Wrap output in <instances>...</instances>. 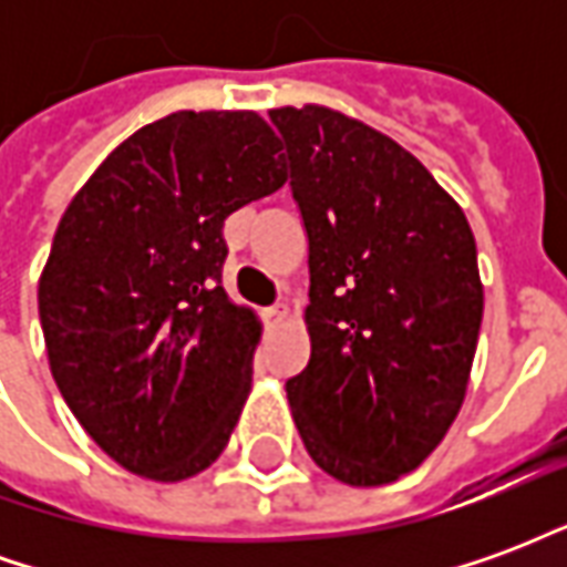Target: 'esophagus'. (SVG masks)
<instances>
[{
    "mask_svg": "<svg viewBox=\"0 0 567 567\" xmlns=\"http://www.w3.org/2000/svg\"><path fill=\"white\" fill-rule=\"evenodd\" d=\"M288 319V307H285V303H276V307H267L264 309V321H267V324H282V321Z\"/></svg>",
    "mask_w": 567,
    "mask_h": 567,
    "instance_id": "1",
    "label": "esophagus"
}]
</instances>
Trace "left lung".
Masks as SVG:
<instances>
[{
	"instance_id": "1",
	"label": "left lung",
	"mask_w": 567,
	"mask_h": 567,
	"mask_svg": "<svg viewBox=\"0 0 567 567\" xmlns=\"http://www.w3.org/2000/svg\"><path fill=\"white\" fill-rule=\"evenodd\" d=\"M309 239V364L285 382L324 474L416 471L462 410L483 282L462 206L380 130L324 105L272 109Z\"/></svg>"
}]
</instances>
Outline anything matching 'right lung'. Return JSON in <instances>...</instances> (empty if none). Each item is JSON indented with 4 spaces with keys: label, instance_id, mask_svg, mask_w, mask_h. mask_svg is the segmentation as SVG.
<instances>
[{
    "label": "right lung",
    "instance_id": "1",
    "mask_svg": "<svg viewBox=\"0 0 567 567\" xmlns=\"http://www.w3.org/2000/svg\"><path fill=\"white\" fill-rule=\"evenodd\" d=\"M255 112H175L105 157L60 218L39 279L48 364L93 443L178 483L227 446L260 321L221 288L230 212L285 185Z\"/></svg>",
    "mask_w": 567,
    "mask_h": 567
}]
</instances>
